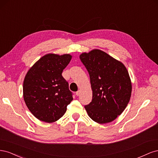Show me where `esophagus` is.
Returning <instances> with one entry per match:
<instances>
[{
	"instance_id": "obj_1",
	"label": "esophagus",
	"mask_w": 158,
	"mask_h": 158,
	"mask_svg": "<svg viewBox=\"0 0 158 158\" xmlns=\"http://www.w3.org/2000/svg\"><path fill=\"white\" fill-rule=\"evenodd\" d=\"M80 93H81V91H80V90H78V91H77V92H76V95H77V96H78V95L80 94Z\"/></svg>"
}]
</instances>
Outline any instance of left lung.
<instances>
[{
	"label": "left lung",
	"mask_w": 158,
	"mask_h": 158,
	"mask_svg": "<svg viewBox=\"0 0 158 158\" xmlns=\"http://www.w3.org/2000/svg\"><path fill=\"white\" fill-rule=\"evenodd\" d=\"M80 60L89 74L92 100L84 107L88 116L99 124L111 123L130 101L132 83L125 66L106 52L93 49L82 52Z\"/></svg>",
	"instance_id": "obj_1"
}]
</instances>
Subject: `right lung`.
<instances>
[{"label": "right lung", "instance_id": "add662e5", "mask_svg": "<svg viewBox=\"0 0 158 158\" xmlns=\"http://www.w3.org/2000/svg\"><path fill=\"white\" fill-rule=\"evenodd\" d=\"M71 59L70 54L49 53L27 71L23 84V99L30 112L41 121H58L73 101L69 83L62 76Z\"/></svg>", "mask_w": 158, "mask_h": 158}]
</instances>
